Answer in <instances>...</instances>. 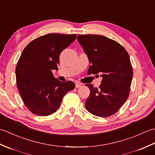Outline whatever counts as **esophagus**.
I'll list each match as a JSON object with an SVG mask.
<instances>
[{"instance_id":"obj_1","label":"esophagus","mask_w":155,"mask_h":155,"mask_svg":"<svg viewBox=\"0 0 155 155\" xmlns=\"http://www.w3.org/2000/svg\"><path fill=\"white\" fill-rule=\"evenodd\" d=\"M82 87V84L81 83H78V82H77V83H76L75 84V87L76 88H80Z\"/></svg>"}]
</instances>
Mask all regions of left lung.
<instances>
[{"instance_id": "1", "label": "left lung", "mask_w": 155, "mask_h": 155, "mask_svg": "<svg viewBox=\"0 0 155 155\" xmlns=\"http://www.w3.org/2000/svg\"><path fill=\"white\" fill-rule=\"evenodd\" d=\"M77 40L91 65L88 73L101 74L99 88L87 84L90 95L87 110L94 115L107 117L115 114L126 102L130 93L133 71L129 55L123 46L102 35H78Z\"/></svg>"}]
</instances>
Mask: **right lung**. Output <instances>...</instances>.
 Segmentation results:
<instances>
[{
  "label": "right lung",
  "instance_id": "obj_1",
  "mask_svg": "<svg viewBox=\"0 0 155 155\" xmlns=\"http://www.w3.org/2000/svg\"><path fill=\"white\" fill-rule=\"evenodd\" d=\"M77 35L51 33L35 38L23 50L16 67V79L20 95L31 112L48 116L59 108L62 98L74 89L72 81L54 78L61 52L68 47Z\"/></svg>",
  "mask_w": 155,
  "mask_h": 155
}]
</instances>
